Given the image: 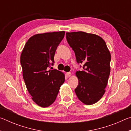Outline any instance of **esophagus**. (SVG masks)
<instances>
[{"label":"esophagus","mask_w":131,"mask_h":131,"mask_svg":"<svg viewBox=\"0 0 131 131\" xmlns=\"http://www.w3.org/2000/svg\"><path fill=\"white\" fill-rule=\"evenodd\" d=\"M71 75H72V73H71L70 72H67V73H66V76H67L68 77L71 76Z\"/></svg>","instance_id":"esophagus-1"}]
</instances>
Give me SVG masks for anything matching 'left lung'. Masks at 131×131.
<instances>
[{
    "mask_svg": "<svg viewBox=\"0 0 131 131\" xmlns=\"http://www.w3.org/2000/svg\"><path fill=\"white\" fill-rule=\"evenodd\" d=\"M66 35L77 62L83 63V70L76 73L79 84L75 92L83 103L93 105L105 92L110 73V51L104 40L97 35L81 31L67 32Z\"/></svg>",
    "mask_w": 131,
    "mask_h": 131,
    "instance_id": "left-lung-1",
    "label": "left lung"
}]
</instances>
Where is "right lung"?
I'll use <instances>...</instances> for the list:
<instances>
[{
    "label": "right lung",
    "instance_id": "right-lung-1",
    "mask_svg": "<svg viewBox=\"0 0 131 131\" xmlns=\"http://www.w3.org/2000/svg\"><path fill=\"white\" fill-rule=\"evenodd\" d=\"M64 31L35 35L26 42L21 55L23 78L32 99L37 105L46 107L54 103L65 74L57 69L49 70L54 63L57 47Z\"/></svg>",
    "mask_w": 131,
    "mask_h": 131
}]
</instances>
